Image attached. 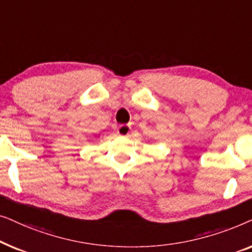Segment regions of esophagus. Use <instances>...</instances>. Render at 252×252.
<instances>
[{
  "label": "esophagus",
  "instance_id": "obj_1",
  "mask_svg": "<svg viewBox=\"0 0 252 252\" xmlns=\"http://www.w3.org/2000/svg\"><path fill=\"white\" fill-rule=\"evenodd\" d=\"M117 133L122 136H128L130 133V127L128 125H120L117 129Z\"/></svg>",
  "mask_w": 252,
  "mask_h": 252
}]
</instances>
